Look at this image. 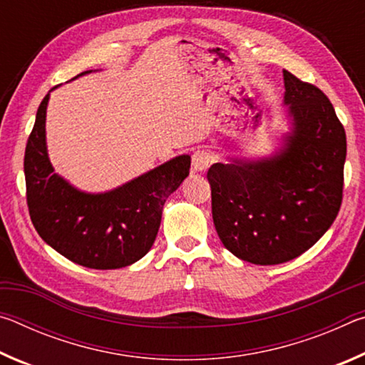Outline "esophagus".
I'll use <instances>...</instances> for the list:
<instances>
[{
	"label": "esophagus",
	"instance_id": "1",
	"mask_svg": "<svg viewBox=\"0 0 365 365\" xmlns=\"http://www.w3.org/2000/svg\"><path fill=\"white\" fill-rule=\"evenodd\" d=\"M212 163H214L212 153H209L206 150H197L193 153V156H191V165H193L195 172L206 170Z\"/></svg>",
	"mask_w": 365,
	"mask_h": 365
}]
</instances>
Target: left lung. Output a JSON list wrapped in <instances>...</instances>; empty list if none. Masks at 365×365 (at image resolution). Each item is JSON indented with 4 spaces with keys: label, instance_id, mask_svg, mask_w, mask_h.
<instances>
[{
    "label": "left lung",
    "instance_id": "left-lung-1",
    "mask_svg": "<svg viewBox=\"0 0 365 365\" xmlns=\"http://www.w3.org/2000/svg\"><path fill=\"white\" fill-rule=\"evenodd\" d=\"M292 132L272 158L212 164V219L242 261L274 265L301 256L329 230L343 200L346 133L316 85L283 71Z\"/></svg>",
    "mask_w": 365,
    "mask_h": 365
}]
</instances>
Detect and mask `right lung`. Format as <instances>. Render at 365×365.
I'll return each instance as SVG.
<instances>
[{
	"instance_id": "obj_1",
	"label": "right lung",
	"mask_w": 365,
	"mask_h": 365,
	"mask_svg": "<svg viewBox=\"0 0 365 365\" xmlns=\"http://www.w3.org/2000/svg\"><path fill=\"white\" fill-rule=\"evenodd\" d=\"M48 100L49 93L36 110L24 158L35 230L59 255L83 267L110 270L137 262L156 240L165 200L190 174V156H177L106 193H85L54 174L49 163Z\"/></svg>"
}]
</instances>
